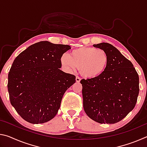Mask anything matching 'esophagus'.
Returning <instances> with one entry per match:
<instances>
[{"label": "esophagus", "instance_id": "obj_1", "mask_svg": "<svg viewBox=\"0 0 147 147\" xmlns=\"http://www.w3.org/2000/svg\"><path fill=\"white\" fill-rule=\"evenodd\" d=\"M80 80H81V78H80L79 76H77L76 77V82H80Z\"/></svg>", "mask_w": 147, "mask_h": 147}]
</instances>
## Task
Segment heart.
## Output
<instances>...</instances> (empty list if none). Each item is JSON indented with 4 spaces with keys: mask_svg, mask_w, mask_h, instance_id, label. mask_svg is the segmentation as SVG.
Wrapping results in <instances>:
<instances>
[{
    "mask_svg": "<svg viewBox=\"0 0 147 147\" xmlns=\"http://www.w3.org/2000/svg\"><path fill=\"white\" fill-rule=\"evenodd\" d=\"M61 61L67 67L79 69L82 75L86 78H95L105 72L109 63V57L102 49L82 47L73 50L68 56L63 55Z\"/></svg>",
    "mask_w": 147,
    "mask_h": 147,
    "instance_id": "obj_1",
    "label": "heart"
}]
</instances>
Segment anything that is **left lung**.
Listing matches in <instances>:
<instances>
[{"label": "left lung", "mask_w": 147, "mask_h": 147, "mask_svg": "<svg viewBox=\"0 0 147 147\" xmlns=\"http://www.w3.org/2000/svg\"><path fill=\"white\" fill-rule=\"evenodd\" d=\"M93 46L106 52L109 63L100 76L80 81L84 111L97 123H118L136 106L139 91L138 74L131 62L112 45L101 43Z\"/></svg>", "instance_id": "left-lung-1"}]
</instances>
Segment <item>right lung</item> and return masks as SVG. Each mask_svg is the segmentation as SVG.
Here are the masks:
<instances>
[{
	"label": "right lung",
	"mask_w": 147,
	"mask_h": 147,
	"mask_svg": "<svg viewBox=\"0 0 147 147\" xmlns=\"http://www.w3.org/2000/svg\"><path fill=\"white\" fill-rule=\"evenodd\" d=\"M67 45L40 41L20 53L8 73V90L12 106L24 120L44 123L58 113L63 96L76 76L61 71Z\"/></svg>",
	"instance_id": "right-lung-1"
}]
</instances>
